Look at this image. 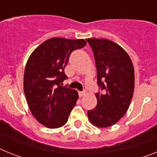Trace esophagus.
Wrapping results in <instances>:
<instances>
[{"label":"esophagus","mask_w":157,"mask_h":157,"mask_svg":"<svg viewBox=\"0 0 157 157\" xmlns=\"http://www.w3.org/2000/svg\"><path fill=\"white\" fill-rule=\"evenodd\" d=\"M86 94V91H82V92H78V95H79L80 98L83 97V96H85Z\"/></svg>","instance_id":"1"}]
</instances>
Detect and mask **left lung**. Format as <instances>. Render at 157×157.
Returning a JSON list of instances; mask_svg holds the SVG:
<instances>
[{
  "label": "left lung",
  "mask_w": 157,
  "mask_h": 157,
  "mask_svg": "<svg viewBox=\"0 0 157 157\" xmlns=\"http://www.w3.org/2000/svg\"><path fill=\"white\" fill-rule=\"evenodd\" d=\"M94 52L99 90L98 105L88 111L91 123L98 127L114 125L127 112L134 90V71L122 47L107 39L88 38Z\"/></svg>",
  "instance_id": "obj_1"
}]
</instances>
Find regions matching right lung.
Instances as JSON below:
<instances>
[{"label":"right lung","instance_id":"obj_1","mask_svg":"<svg viewBox=\"0 0 157 157\" xmlns=\"http://www.w3.org/2000/svg\"><path fill=\"white\" fill-rule=\"evenodd\" d=\"M86 45L84 39L52 37L32 52L25 67L23 89L32 115L48 128H58L67 122L78 94L62 86L67 76L64 68L74 50Z\"/></svg>","mask_w":157,"mask_h":157}]
</instances>
